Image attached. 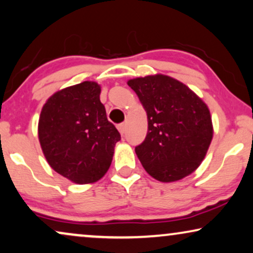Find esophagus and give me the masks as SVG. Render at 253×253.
<instances>
[{
    "label": "esophagus",
    "mask_w": 253,
    "mask_h": 253,
    "mask_svg": "<svg viewBox=\"0 0 253 253\" xmlns=\"http://www.w3.org/2000/svg\"><path fill=\"white\" fill-rule=\"evenodd\" d=\"M117 129H119L121 134H124V133H126V123H121V124H119V126H117Z\"/></svg>",
    "instance_id": "obj_1"
}]
</instances>
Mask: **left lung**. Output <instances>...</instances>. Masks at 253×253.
Segmentation results:
<instances>
[{"label":"left lung","instance_id":"1","mask_svg":"<svg viewBox=\"0 0 253 253\" xmlns=\"http://www.w3.org/2000/svg\"><path fill=\"white\" fill-rule=\"evenodd\" d=\"M147 114L148 129L136 154L148 174L168 183L199 167L213 138L209 107L177 79L152 75L127 81Z\"/></svg>","mask_w":253,"mask_h":253}]
</instances>
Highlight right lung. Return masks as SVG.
I'll return each instance as SVG.
<instances>
[{"label":"right lung","instance_id":"1","mask_svg":"<svg viewBox=\"0 0 253 253\" xmlns=\"http://www.w3.org/2000/svg\"><path fill=\"white\" fill-rule=\"evenodd\" d=\"M101 87L83 82L57 91L41 109L38 136L51 168L77 184L99 181L112 164L121 134L107 120Z\"/></svg>","mask_w":253,"mask_h":253}]
</instances>
